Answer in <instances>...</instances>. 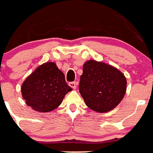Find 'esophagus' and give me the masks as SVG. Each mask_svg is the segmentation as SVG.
<instances>
[{
	"label": "esophagus",
	"instance_id": "esophagus-1",
	"mask_svg": "<svg viewBox=\"0 0 153 153\" xmlns=\"http://www.w3.org/2000/svg\"><path fill=\"white\" fill-rule=\"evenodd\" d=\"M68 85L70 86L71 88H72L73 89H75V88H76V82H69L68 83Z\"/></svg>",
	"mask_w": 153,
	"mask_h": 153
}]
</instances>
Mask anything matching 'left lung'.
I'll return each instance as SVG.
<instances>
[{
    "label": "left lung",
    "instance_id": "left-lung-1",
    "mask_svg": "<svg viewBox=\"0 0 153 153\" xmlns=\"http://www.w3.org/2000/svg\"><path fill=\"white\" fill-rule=\"evenodd\" d=\"M126 85V77L118 69L90 60L83 65L79 91L88 108L98 112H107L123 100Z\"/></svg>",
    "mask_w": 153,
    "mask_h": 153
}]
</instances>
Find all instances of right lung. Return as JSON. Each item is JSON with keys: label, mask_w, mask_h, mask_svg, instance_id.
Masks as SVG:
<instances>
[{"label": "right lung", "mask_w": 153, "mask_h": 153, "mask_svg": "<svg viewBox=\"0 0 153 153\" xmlns=\"http://www.w3.org/2000/svg\"><path fill=\"white\" fill-rule=\"evenodd\" d=\"M71 90L63 72L53 62L39 66L21 86L26 104L41 112L51 111L58 107L65 95Z\"/></svg>", "instance_id": "add662e5"}]
</instances>
